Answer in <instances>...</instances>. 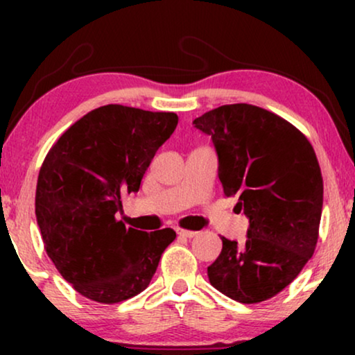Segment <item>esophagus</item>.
Returning <instances> with one entry per match:
<instances>
[{
    "label": "esophagus",
    "instance_id": "esophagus-1",
    "mask_svg": "<svg viewBox=\"0 0 355 355\" xmlns=\"http://www.w3.org/2000/svg\"><path fill=\"white\" fill-rule=\"evenodd\" d=\"M178 234L182 237H193V236H197V232L191 231V230H178Z\"/></svg>",
    "mask_w": 355,
    "mask_h": 355
}]
</instances>
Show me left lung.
<instances>
[{
  "label": "left lung",
  "instance_id": "1",
  "mask_svg": "<svg viewBox=\"0 0 355 355\" xmlns=\"http://www.w3.org/2000/svg\"><path fill=\"white\" fill-rule=\"evenodd\" d=\"M211 135L226 197L249 218L244 244L221 237L208 279L232 300L275 297L312 259L323 207L315 150L300 130L259 106L223 105L193 121Z\"/></svg>",
  "mask_w": 355,
  "mask_h": 355
}]
</instances>
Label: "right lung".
Masks as SVG:
<instances>
[{
  "label": "right lung",
  "mask_w": 355,
  "mask_h": 355,
  "mask_svg": "<svg viewBox=\"0 0 355 355\" xmlns=\"http://www.w3.org/2000/svg\"><path fill=\"white\" fill-rule=\"evenodd\" d=\"M176 113L106 105L82 116L53 144L38 173L35 215L56 270L84 297L118 304L142 293L171 227L144 232L116 220L124 192L139 191Z\"/></svg>",
  "instance_id": "right-lung-1"
}]
</instances>
